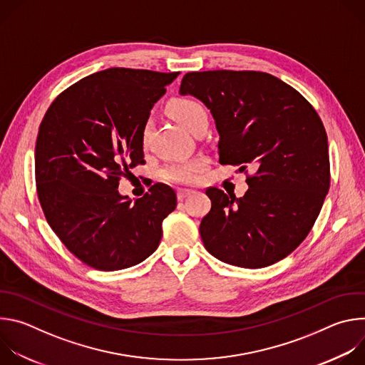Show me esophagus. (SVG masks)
Segmentation results:
<instances>
[{
	"mask_svg": "<svg viewBox=\"0 0 365 365\" xmlns=\"http://www.w3.org/2000/svg\"><path fill=\"white\" fill-rule=\"evenodd\" d=\"M178 199L179 200H182V199H185L186 196H189L190 193H193V190H190V189H178Z\"/></svg>",
	"mask_w": 365,
	"mask_h": 365,
	"instance_id": "obj_1",
	"label": "esophagus"
}]
</instances>
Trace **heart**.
<instances>
[{"label": "heart", "instance_id": "obj_1", "mask_svg": "<svg viewBox=\"0 0 365 365\" xmlns=\"http://www.w3.org/2000/svg\"><path fill=\"white\" fill-rule=\"evenodd\" d=\"M169 110H170V114L189 131L200 118L206 117V111L202 107V103L189 98L173 99L170 102ZM144 134H147V128ZM205 165H206V160L200 158L186 160V162H173L166 165L162 169V178L170 183H192L197 179Z\"/></svg>", "mask_w": 365, "mask_h": 365}]
</instances>
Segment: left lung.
Masks as SVG:
<instances>
[{"mask_svg": "<svg viewBox=\"0 0 365 365\" xmlns=\"http://www.w3.org/2000/svg\"><path fill=\"white\" fill-rule=\"evenodd\" d=\"M179 93L211 111L221 165L255 168L242 197L206 189L212 206L199 227L205 248L244 269L280 262L306 238L329 190L319 115L296 89L264 72H190Z\"/></svg>", "mask_w": 365, "mask_h": 365, "instance_id": "1", "label": "left lung"}]
</instances>
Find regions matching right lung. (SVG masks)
<instances>
[{"mask_svg":"<svg viewBox=\"0 0 365 365\" xmlns=\"http://www.w3.org/2000/svg\"><path fill=\"white\" fill-rule=\"evenodd\" d=\"M178 75L96 72L63 91L40 124L34 165L41 210L66 248L96 270L144 262L175 211L176 193L168 185H153L134 203L118 185L128 169L144 163L150 111Z\"/></svg>","mask_w":365,"mask_h":365,"instance_id":"1","label":"right lung"}]
</instances>
